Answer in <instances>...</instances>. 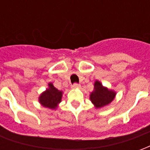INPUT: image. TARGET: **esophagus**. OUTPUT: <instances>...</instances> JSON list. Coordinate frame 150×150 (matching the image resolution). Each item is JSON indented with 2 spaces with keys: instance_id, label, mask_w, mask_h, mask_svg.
<instances>
[{
  "instance_id": "esophagus-1",
  "label": "esophagus",
  "mask_w": 150,
  "mask_h": 150,
  "mask_svg": "<svg viewBox=\"0 0 150 150\" xmlns=\"http://www.w3.org/2000/svg\"><path fill=\"white\" fill-rule=\"evenodd\" d=\"M79 87H80V85L79 84V83H73V84L71 85V88H74V89L79 88Z\"/></svg>"
}]
</instances>
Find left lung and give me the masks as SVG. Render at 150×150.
Here are the masks:
<instances>
[{
    "label": "left lung",
    "mask_w": 150,
    "mask_h": 150,
    "mask_svg": "<svg viewBox=\"0 0 150 150\" xmlns=\"http://www.w3.org/2000/svg\"><path fill=\"white\" fill-rule=\"evenodd\" d=\"M116 92L104 87L100 81L95 82L94 90L90 95V100L96 108L107 106L114 100Z\"/></svg>",
    "instance_id": "1"
}]
</instances>
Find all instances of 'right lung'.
<instances>
[{
    "mask_svg": "<svg viewBox=\"0 0 150 150\" xmlns=\"http://www.w3.org/2000/svg\"><path fill=\"white\" fill-rule=\"evenodd\" d=\"M48 86L49 88L40 95L38 99L39 103L43 107L55 109L58 107V104L62 100V91L54 88L51 83H50Z\"/></svg>",
    "mask_w": 150,
    "mask_h": 150,
    "instance_id": "add662e5",
    "label": "right lung"
}]
</instances>
